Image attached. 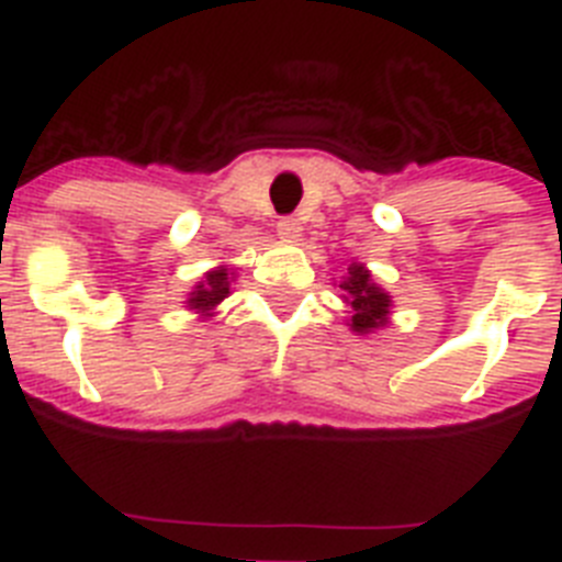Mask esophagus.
Here are the masks:
<instances>
[{
    "label": "esophagus",
    "instance_id": "obj_1",
    "mask_svg": "<svg viewBox=\"0 0 562 562\" xmlns=\"http://www.w3.org/2000/svg\"><path fill=\"white\" fill-rule=\"evenodd\" d=\"M278 236L297 238L301 236V222H297L295 216H284V220H278Z\"/></svg>",
    "mask_w": 562,
    "mask_h": 562
}]
</instances>
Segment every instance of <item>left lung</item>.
<instances>
[{"instance_id":"obj_1","label":"left lung","mask_w":562,"mask_h":562,"mask_svg":"<svg viewBox=\"0 0 562 562\" xmlns=\"http://www.w3.org/2000/svg\"><path fill=\"white\" fill-rule=\"evenodd\" d=\"M340 290L346 292L342 301L351 306V329L357 335L382 329L389 324L391 295L371 281V272L362 265H351L349 276L340 281Z\"/></svg>"}]
</instances>
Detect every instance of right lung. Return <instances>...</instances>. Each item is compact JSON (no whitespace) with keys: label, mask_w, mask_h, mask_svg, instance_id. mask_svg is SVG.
<instances>
[{"label":"right lung","mask_w":562,"mask_h":562,"mask_svg":"<svg viewBox=\"0 0 562 562\" xmlns=\"http://www.w3.org/2000/svg\"><path fill=\"white\" fill-rule=\"evenodd\" d=\"M227 295H231V270L227 267H216V270L207 272L205 281L193 286L191 297H188V306L207 317L213 306L222 304Z\"/></svg>","instance_id":"right-lung-1"}]
</instances>
